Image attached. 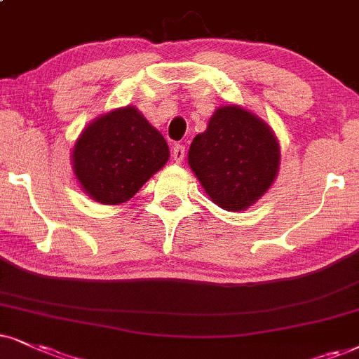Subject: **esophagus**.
Masks as SVG:
<instances>
[{
  "label": "esophagus",
  "mask_w": 359,
  "mask_h": 359,
  "mask_svg": "<svg viewBox=\"0 0 359 359\" xmlns=\"http://www.w3.org/2000/svg\"><path fill=\"white\" fill-rule=\"evenodd\" d=\"M172 157H174V162H177V164H180V162L184 161L185 147L182 144H175L174 149H172Z\"/></svg>",
  "instance_id": "obj_1"
}]
</instances>
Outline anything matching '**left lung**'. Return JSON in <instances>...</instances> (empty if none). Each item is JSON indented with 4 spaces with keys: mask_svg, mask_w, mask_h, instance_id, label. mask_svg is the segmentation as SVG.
<instances>
[{
    "mask_svg": "<svg viewBox=\"0 0 359 359\" xmlns=\"http://www.w3.org/2000/svg\"><path fill=\"white\" fill-rule=\"evenodd\" d=\"M189 165L213 203L247 210L275 182L280 142L262 117L238 104L215 109L189 149Z\"/></svg>",
    "mask_w": 359,
    "mask_h": 359,
    "instance_id": "1",
    "label": "left lung"
}]
</instances>
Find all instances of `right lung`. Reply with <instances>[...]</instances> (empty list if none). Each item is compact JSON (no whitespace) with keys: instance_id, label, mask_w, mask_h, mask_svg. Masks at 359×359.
I'll use <instances>...</instances> for the list:
<instances>
[{"instance_id":"1","label":"right lung","mask_w":359,"mask_h":359,"mask_svg":"<svg viewBox=\"0 0 359 359\" xmlns=\"http://www.w3.org/2000/svg\"><path fill=\"white\" fill-rule=\"evenodd\" d=\"M164 135L135 106L112 109L84 127L71 152L81 189L104 205H121L134 197L167 164Z\"/></svg>"}]
</instances>
